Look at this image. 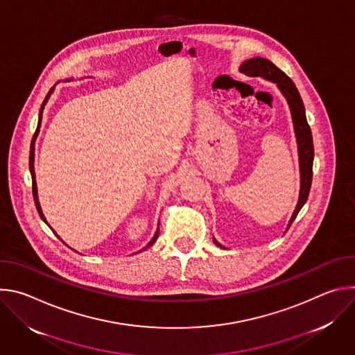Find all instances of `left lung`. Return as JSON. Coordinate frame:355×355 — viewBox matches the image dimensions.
Returning <instances> with one entry per match:
<instances>
[{
    "mask_svg": "<svg viewBox=\"0 0 355 355\" xmlns=\"http://www.w3.org/2000/svg\"><path fill=\"white\" fill-rule=\"evenodd\" d=\"M240 73H244L248 77H261L267 81H272L277 84L278 89L286 99L291 116H292V123H293V132L296 137V144H297V156H299V173H300V189H299V198H297V204L296 208L288 222V227L292 225L295 220L296 215L302 209V207L306 204L311 185H312V168H313V157H315V151H313V139H312V132L308 125L306 119V112L305 107H303V101L299 95L297 88L295 87L293 81L282 71L279 70L274 63L264 58H252L241 63L240 66ZM214 243L223 248V245L214 237Z\"/></svg>",
    "mask_w": 355,
    "mask_h": 355,
    "instance_id": "1",
    "label": "left lung"
}]
</instances>
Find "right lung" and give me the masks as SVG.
Listing matches in <instances>:
<instances>
[{"label":"right lung","mask_w":355,"mask_h":355,"mask_svg":"<svg viewBox=\"0 0 355 355\" xmlns=\"http://www.w3.org/2000/svg\"><path fill=\"white\" fill-rule=\"evenodd\" d=\"M67 81H70V80H67ZM56 87V85H55ZM55 87H52L50 88V91L47 92V95H46V98H44V101H43V104H42V107H40V111H39V121H37V128H36V132H35V135H33V139H32V143H31V153H29V170H31V175H32V192H33V199H35V205H36V209H37V214H39V216L42 218V220L50 227V225L47 223V220H46V218H44V215H43V212H42V208H40V204H39V198H37V185H36V177H35V167H33V163H35V141H36V137H37V135H39V130H40V125H42V114H43V110H44V105L47 104V101H49V98H50V95L53 94V91H55ZM52 229V227H50ZM53 230V229H52ZM53 233L59 237V234L53 230ZM157 236H159V227H157V230H156V233H155V236H153V239H151L148 243H147V245L146 247H143V250H146L147 247H150V245H153V243L157 240ZM60 239V237H59ZM62 240V239H60ZM63 241V240H62ZM71 248V247H70ZM71 250H74V248H71ZM76 251V250H74Z\"/></svg>","instance_id":"add662e5"}]
</instances>
